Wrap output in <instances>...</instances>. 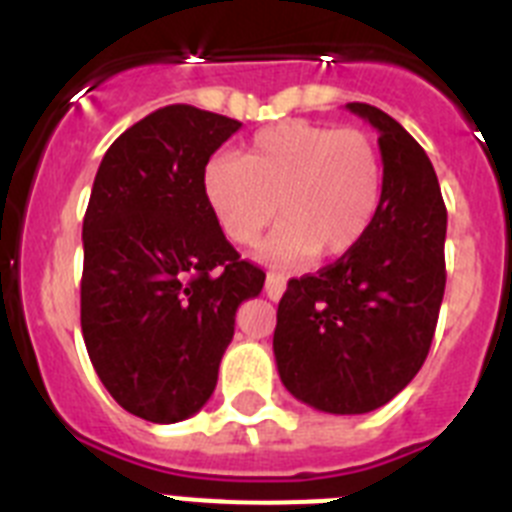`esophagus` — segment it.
<instances>
[{
  "mask_svg": "<svg viewBox=\"0 0 512 512\" xmlns=\"http://www.w3.org/2000/svg\"><path fill=\"white\" fill-rule=\"evenodd\" d=\"M284 287H287V279H284L282 274H274V271H271V274H266L264 292H266V297H269V300L277 302L279 297L284 295Z\"/></svg>",
  "mask_w": 512,
  "mask_h": 512,
  "instance_id": "esophagus-1",
  "label": "esophagus"
}]
</instances>
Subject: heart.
Instances as JSON below:
<instances>
[{
    "label": "heart",
    "instance_id": "heart-1",
    "mask_svg": "<svg viewBox=\"0 0 512 512\" xmlns=\"http://www.w3.org/2000/svg\"><path fill=\"white\" fill-rule=\"evenodd\" d=\"M384 187L382 153L369 133L284 120L248 140L243 158L212 156L202 192L225 238L251 246L282 217L264 256H343L372 228Z\"/></svg>",
    "mask_w": 512,
    "mask_h": 512
}]
</instances>
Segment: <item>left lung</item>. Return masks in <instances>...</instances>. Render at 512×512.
Segmentation results:
<instances>
[{"label":"left lung","instance_id":"obj_1","mask_svg":"<svg viewBox=\"0 0 512 512\" xmlns=\"http://www.w3.org/2000/svg\"><path fill=\"white\" fill-rule=\"evenodd\" d=\"M346 110L379 133L382 202L354 251L289 279L274 356L297 400L361 415L405 390L428 356L446 287V205L431 158L400 122L364 102Z\"/></svg>","mask_w":512,"mask_h":512}]
</instances>
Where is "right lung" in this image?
Instances as JSON below:
<instances>
[{"instance_id":"obj_1","label":"right lung","mask_w":512,"mask_h":512,"mask_svg":"<svg viewBox=\"0 0 512 512\" xmlns=\"http://www.w3.org/2000/svg\"><path fill=\"white\" fill-rule=\"evenodd\" d=\"M238 128L169 104L125 130L94 176L81 333L117 405L151 423H179L210 400L235 310L264 287L202 192V169Z\"/></svg>"}]
</instances>
